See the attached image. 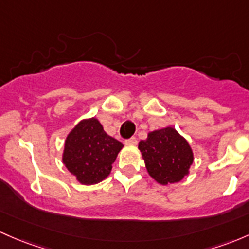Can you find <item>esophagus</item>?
<instances>
[{
    "instance_id": "esophagus-1",
    "label": "esophagus",
    "mask_w": 249,
    "mask_h": 249,
    "mask_svg": "<svg viewBox=\"0 0 249 249\" xmlns=\"http://www.w3.org/2000/svg\"><path fill=\"white\" fill-rule=\"evenodd\" d=\"M125 144H126V145H136V144H137V138H136V137L129 138V140L125 141Z\"/></svg>"
}]
</instances>
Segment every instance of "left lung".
Wrapping results in <instances>:
<instances>
[{
	"label": "left lung",
	"instance_id": "1",
	"mask_svg": "<svg viewBox=\"0 0 249 249\" xmlns=\"http://www.w3.org/2000/svg\"><path fill=\"white\" fill-rule=\"evenodd\" d=\"M138 149L144 159L146 171L161 185L184 179L193 162L190 144L173 127L148 133V138L141 141Z\"/></svg>",
	"mask_w": 249,
	"mask_h": 249
}]
</instances>
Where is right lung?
Here are the masks:
<instances>
[{
	"label": "right lung",
	"mask_w": 249,
	"mask_h": 249,
	"mask_svg": "<svg viewBox=\"0 0 249 249\" xmlns=\"http://www.w3.org/2000/svg\"><path fill=\"white\" fill-rule=\"evenodd\" d=\"M122 148L119 141L104 131L98 119H85L68 135L63 163L81 184H98L108 177Z\"/></svg>",
	"instance_id": "obj_1"
}]
</instances>
